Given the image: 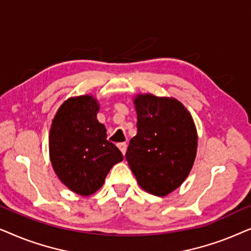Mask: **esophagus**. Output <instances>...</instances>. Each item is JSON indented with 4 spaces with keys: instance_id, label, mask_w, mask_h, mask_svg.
<instances>
[{
    "instance_id": "esophagus-1",
    "label": "esophagus",
    "mask_w": 251,
    "mask_h": 251,
    "mask_svg": "<svg viewBox=\"0 0 251 251\" xmlns=\"http://www.w3.org/2000/svg\"><path fill=\"white\" fill-rule=\"evenodd\" d=\"M118 147L120 149V151H121L123 155H125L126 152V143H120L118 144Z\"/></svg>"
}]
</instances>
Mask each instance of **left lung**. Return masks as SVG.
<instances>
[{"label": "left lung", "instance_id": "8db88e82", "mask_svg": "<svg viewBox=\"0 0 251 251\" xmlns=\"http://www.w3.org/2000/svg\"><path fill=\"white\" fill-rule=\"evenodd\" d=\"M133 104L138 131L130 140L126 159L144 191L166 197L191 173L198 150L197 126L176 98L138 94Z\"/></svg>", "mask_w": 251, "mask_h": 251}]
</instances>
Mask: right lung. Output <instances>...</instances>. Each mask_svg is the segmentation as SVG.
Wrapping results in <instances>:
<instances>
[{"label":"right lung","mask_w":251,"mask_h":251,"mask_svg":"<svg viewBox=\"0 0 251 251\" xmlns=\"http://www.w3.org/2000/svg\"><path fill=\"white\" fill-rule=\"evenodd\" d=\"M99 102L92 95L65 100L54 115L49 132V155L54 173L67 188L82 197L97 192L109 170L123 155L107 140L98 122Z\"/></svg>","instance_id":"add662e5"}]
</instances>
